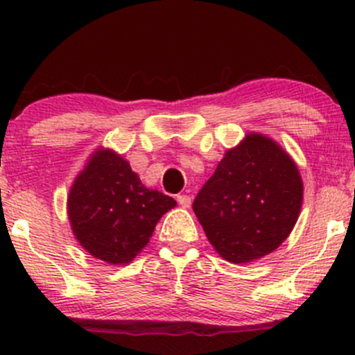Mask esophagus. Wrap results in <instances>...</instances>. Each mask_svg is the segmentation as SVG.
I'll return each instance as SVG.
<instances>
[{"label":"esophagus","mask_w":355,"mask_h":355,"mask_svg":"<svg viewBox=\"0 0 355 355\" xmlns=\"http://www.w3.org/2000/svg\"><path fill=\"white\" fill-rule=\"evenodd\" d=\"M177 200H178V204H180L182 207H189V206H191V196L180 194V196H177Z\"/></svg>","instance_id":"1"}]
</instances>
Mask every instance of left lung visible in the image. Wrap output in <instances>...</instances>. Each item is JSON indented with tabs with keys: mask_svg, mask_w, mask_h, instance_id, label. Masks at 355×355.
<instances>
[{
	"mask_svg": "<svg viewBox=\"0 0 355 355\" xmlns=\"http://www.w3.org/2000/svg\"><path fill=\"white\" fill-rule=\"evenodd\" d=\"M302 206V180L277 142L249 134L218 163L192 209L207 241L230 263H250L280 247Z\"/></svg>",
	"mask_w": 355,
	"mask_h": 355,
	"instance_id": "obj_1",
	"label": "left lung"
}]
</instances>
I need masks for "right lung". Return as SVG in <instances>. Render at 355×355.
Instances as JSON below:
<instances>
[{"mask_svg":"<svg viewBox=\"0 0 355 355\" xmlns=\"http://www.w3.org/2000/svg\"><path fill=\"white\" fill-rule=\"evenodd\" d=\"M175 206L173 198L144 187L123 157L98 151L71 185L68 218L89 254L125 264L148 245L159 218Z\"/></svg>","mask_w":355,"mask_h":355,"instance_id":"right-lung-1","label":"right lung"}]
</instances>
